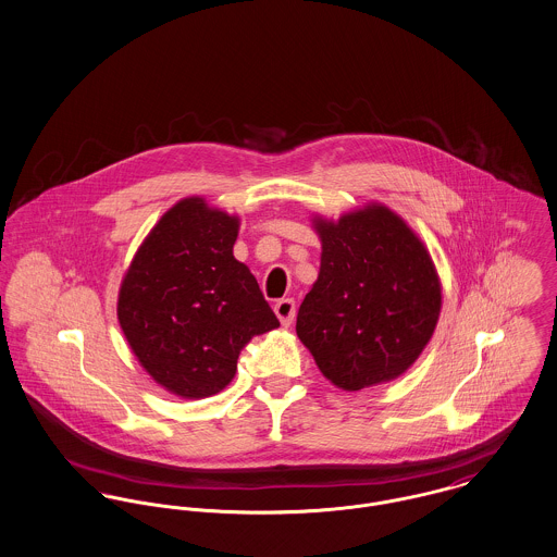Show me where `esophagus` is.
Masks as SVG:
<instances>
[{
  "label": "esophagus",
  "mask_w": 557,
  "mask_h": 557,
  "mask_svg": "<svg viewBox=\"0 0 557 557\" xmlns=\"http://www.w3.org/2000/svg\"><path fill=\"white\" fill-rule=\"evenodd\" d=\"M275 313L284 326H290L297 313V302L295 299H280L275 302Z\"/></svg>",
  "instance_id": "esophagus-1"
}]
</instances>
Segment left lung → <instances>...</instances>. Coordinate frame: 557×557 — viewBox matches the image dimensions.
<instances>
[{"label":"left lung","instance_id":"8db88e82","mask_svg":"<svg viewBox=\"0 0 557 557\" xmlns=\"http://www.w3.org/2000/svg\"><path fill=\"white\" fill-rule=\"evenodd\" d=\"M320 273L297 335L326 380L347 392L403 375L430 342L441 284L416 233L384 206L315 220Z\"/></svg>","mask_w":557,"mask_h":557}]
</instances>
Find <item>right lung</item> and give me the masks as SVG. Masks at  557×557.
Listing matches in <instances>:
<instances>
[{"label":"right lung","mask_w":557,"mask_h":557,"mask_svg":"<svg viewBox=\"0 0 557 557\" xmlns=\"http://www.w3.org/2000/svg\"><path fill=\"white\" fill-rule=\"evenodd\" d=\"M239 220L184 199L150 231L119 295V322L141 367L184 398L231 384L246 343L280 326L257 277L235 260Z\"/></svg>","instance_id":"1"}]
</instances>
